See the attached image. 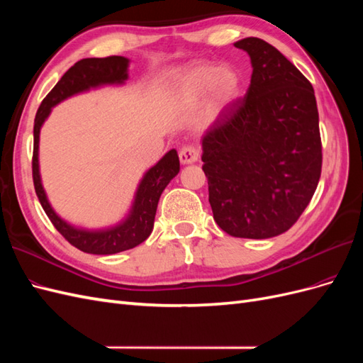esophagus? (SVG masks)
<instances>
[{
	"label": "esophagus",
	"mask_w": 363,
	"mask_h": 363,
	"mask_svg": "<svg viewBox=\"0 0 363 363\" xmlns=\"http://www.w3.org/2000/svg\"><path fill=\"white\" fill-rule=\"evenodd\" d=\"M179 157H180V162L183 164H191V163H195L196 160L200 159V150L196 147H183L179 152Z\"/></svg>",
	"instance_id": "obj_1"
}]
</instances>
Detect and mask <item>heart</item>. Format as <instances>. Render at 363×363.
I'll list each match as a JSON object with an SVG mask.
<instances>
[{
  "label": "heart",
  "instance_id": "heart-1",
  "mask_svg": "<svg viewBox=\"0 0 363 363\" xmlns=\"http://www.w3.org/2000/svg\"><path fill=\"white\" fill-rule=\"evenodd\" d=\"M212 89L219 101L232 103L236 100L240 91L238 71L232 67L199 63L182 72L174 82V94L182 103H194Z\"/></svg>",
  "mask_w": 363,
  "mask_h": 363
}]
</instances>
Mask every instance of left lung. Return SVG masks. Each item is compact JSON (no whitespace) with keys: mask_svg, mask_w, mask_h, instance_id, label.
<instances>
[{"mask_svg":"<svg viewBox=\"0 0 363 363\" xmlns=\"http://www.w3.org/2000/svg\"><path fill=\"white\" fill-rule=\"evenodd\" d=\"M235 47L251 59L250 87L203 136V171L216 224L267 239L289 230L315 194L320 118L311 82L277 48L259 38Z\"/></svg>","mask_w":363,"mask_h":363,"instance_id":"8db88e82","label":"left lung"}]
</instances>
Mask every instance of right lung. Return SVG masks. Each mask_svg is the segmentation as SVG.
I'll return each instance as SVG.
<instances>
[{
	"label": "right lung",
	"mask_w": 363,
	"mask_h": 363,
	"mask_svg": "<svg viewBox=\"0 0 363 363\" xmlns=\"http://www.w3.org/2000/svg\"><path fill=\"white\" fill-rule=\"evenodd\" d=\"M128 62L130 60L123 56L79 60L63 74L59 83L43 98L35 118V128H33L35 145H33L31 167L36 195L43 211L48 215L50 221L57 228V232L71 245L84 252H89V255H115V252L135 248L151 235L160 195L168 183L180 171L177 151H168L155 167L145 172L144 179L140 180L138 186L133 206H131L130 213L124 221L104 230H84L63 221L48 203L39 172V133L42 124L45 123V119L51 113V107L59 104L60 101L67 100V98L75 94L89 91L91 87L104 84H123L128 79Z\"/></svg>",
	"instance_id": "obj_1"
}]
</instances>
